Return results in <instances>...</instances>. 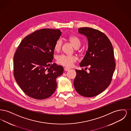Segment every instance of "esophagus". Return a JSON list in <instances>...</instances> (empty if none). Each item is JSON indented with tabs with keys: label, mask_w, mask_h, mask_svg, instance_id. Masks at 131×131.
Segmentation results:
<instances>
[{
	"label": "esophagus",
	"mask_w": 131,
	"mask_h": 131,
	"mask_svg": "<svg viewBox=\"0 0 131 131\" xmlns=\"http://www.w3.org/2000/svg\"><path fill=\"white\" fill-rule=\"evenodd\" d=\"M70 69L69 68H68V67H65V68H64V71H69Z\"/></svg>",
	"instance_id": "esophagus-1"
}]
</instances>
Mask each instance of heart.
I'll return each instance as SVG.
<instances>
[{"label": "heart", "instance_id": "obj_1", "mask_svg": "<svg viewBox=\"0 0 131 131\" xmlns=\"http://www.w3.org/2000/svg\"><path fill=\"white\" fill-rule=\"evenodd\" d=\"M70 42L71 43L75 48H79L81 45L80 39L75 36H71L69 38ZM62 45L61 39L57 40L54 45V50L57 51L60 50ZM77 58L75 56H68L65 54H61L57 56V61L58 63L63 66L66 67H71L76 61Z\"/></svg>", "mask_w": 131, "mask_h": 131}]
</instances>
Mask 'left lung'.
<instances>
[{
  "label": "left lung",
  "mask_w": 131,
  "mask_h": 131,
  "mask_svg": "<svg viewBox=\"0 0 131 131\" xmlns=\"http://www.w3.org/2000/svg\"><path fill=\"white\" fill-rule=\"evenodd\" d=\"M79 33L86 36L88 41V50L80 65L88 66L89 73L83 69L75 70L74 85L80 95L92 97L103 92L111 82L115 68L113 49L109 39L101 31L81 27Z\"/></svg>",
  "instance_id": "8db88e82"
}]
</instances>
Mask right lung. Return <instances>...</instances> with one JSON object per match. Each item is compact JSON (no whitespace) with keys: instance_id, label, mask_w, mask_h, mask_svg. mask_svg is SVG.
<instances>
[{"instance_id":"add662e5","label":"right lung","mask_w":131,"mask_h":131,"mask_svg":"<svg viewBox=\"0 0 131 131\" xmlns=\"http://www.w3.org/2000/svg\"><path fill=\"white\" fill-rule=\"evenodd\" d=\"M61 34L59 29L44 28L26 36L14 56V75L21 90L37 100L51 96L57 87L56 78L63 67L52 64L54 45Z\"/></svg>"}]
</instances>
